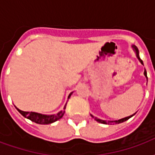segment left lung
I'll use <instances>...</instances> for the list:
<instances>
[{"instance_id": "obj_1", "label": "left lung", "mask_w": 155, "mask_h": 155, "mask_svg": "<svg viewBox=\"0 0 155 155\" xmlns=\"http://www.w3.org/2000/svg\"><path fill=\"white\" fill-rule=\"evenodd\" d=\"M134 49V51H135V53H136V56L137 58L139 59V61H140V63L142 64H143V61H142V60L140 58V53H139V50H138V48L135 46V45H133L132 46ZM143 74H144V76L146 77L147 79V81H148V77H147V72L146 71L144 70V72H143ZM134 114H132V115H130V116H128V117H125V118H123V119H120V120H114V121H111V120H100V119H98V118H96V117H94V115H92V114H91V117L92 118H94V120H96L97 122H99V123H101V124H112V123H114V124H120V123H123V122H124V121H126V120H128L130 118H131L132 116H134Z\"/></svg>"}]
</instances>
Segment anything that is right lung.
Instances as JSON below:
<instances>
[{"mask_svg": "<svg viewBox=\"0 0 155 155\" xmlns=\"http://www.w3.org/2000/svg\"><path fill=\"white\" fill-rule=\"evenodd\" d=\"M71 94H72V92L69 94L68 99L71 97ZM66 104H67V102H66V104L64 105V110L60 111L56 114H51V115L39 114V113H35V112H25V111H22L21 110H19L18 108H16V110L25 118H27V119L31 120L33 122H35V123L39 124H49L54 123V122L57 121V120H59L63 117L64 114V110H65V107H66Z\"/></svg>", "mask_w": 155, "mask_h": 155, "instance_id": "right-lung-1", "label": "right lung"}]
</instances>
